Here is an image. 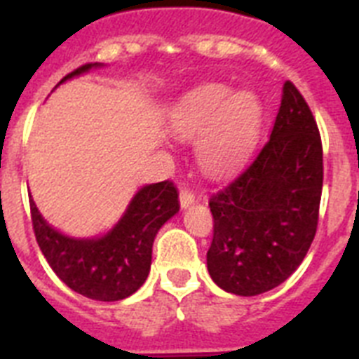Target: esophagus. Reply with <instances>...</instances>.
Segmentation results:
<instances>
[{
  "label": "esophagus",
  "instance_id": "1",
  "mask_svg": "<svg viewBox=\"0 0 359 359\" xmlns=\"http://www.w3.org/2000/svg\"><path fill=\"white\" fill-rule=\"evenodd\" d=\"M194 201H196V196H194V192H192V190L183 189L182 192H180V203H182V208L190 207V205H192Z\"/></svg>",
  "mask_w": 359,
  "mask_h": 359
}]
</instances>
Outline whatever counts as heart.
<instances>
[{"label": "heart", "mask_w": 359, "mask_h": 359, "mask_svg": "<svg viewBox=\"0 0 359 359\" xmlns=\"http://www.w3.org/2000/svg\"><path fill=\"white\" fill-rule=\"evenodd\" d=\"M262 122V106L250 91L231 93L219 84L203 86L187 98L174 120L180 138L198 142V160L205 170L221 174L252 152Z\"/></svg>", "instance_id": "obj_1"}]
</instances>
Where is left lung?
<instances>
[{"mask_svg":"<svg viewBox=\"0 0 359 359\" xmlns=\"http://www.w3.org/2000/svg\"><path fill=\"white\" fill-rule=\"evenodd\" d=\"M282 91L269 140L208 201L214 215L208 273L221 290L241 297L266 293L286 280L318 226L322 138L293 82Z\"/></svg>","mask_w":359,"mask_h":359,"instance_id":"8db88e82","label":"left lung"}]
</instances>
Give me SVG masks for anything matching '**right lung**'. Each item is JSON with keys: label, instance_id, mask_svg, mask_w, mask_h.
I'll list each match as a JSON object with an SVG mask.
<instances>
[{"label": "right lung", "instance_id": "right-lung-1", "mask_svg": "<svg viewBox=\"0 0 359 359\" xmlns=\"http://www.w3.org/2000/svg\"><path fill=\"white\" fill-rule=\"evenodd\" d=\"M93 66L98 65H82L61 82ZM177 210L176 187L165 180L138 190L109 233L98 239H72L53 230L30 199L32 226L50 268L69 290L100 302L122 300L144 284L151 269L154 237Z\"/></svg>", "mask_w": 359, "mask_h": 359}]
</instances>
